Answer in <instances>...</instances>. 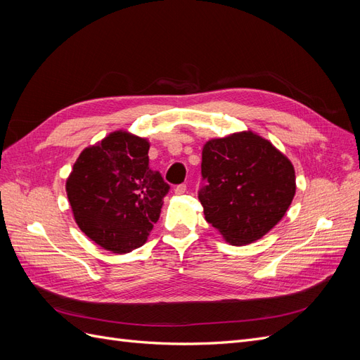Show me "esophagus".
I'll return each instance as SVG.
<instances>
[{
    "instance_id": "esophagus-1",
    "label": "esophagus",
    "mask_w": 360,
    "mask_h": 360,
    "mask_svg": "<svg viewBox=\"0 0 360 360\" xmlns=\"http://www.w3.org/2000/svg\"><path fill=\"white\" fill-rule=\"evenodd\" d=\"M188 191V188H186V184H179V186H176L174 188V192H176L177 195H183L184 192Z\"/></svg>"
}]
</instances>
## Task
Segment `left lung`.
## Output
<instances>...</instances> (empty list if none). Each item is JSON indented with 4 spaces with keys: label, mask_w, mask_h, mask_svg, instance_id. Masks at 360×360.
<instances>
[{
    "label": "left lung",
    "mask_w": 360,
    "mask_h": 360,
    "mask_svg": "<svg viewBox=\"0 0 360 360\" xmlns=\"http://www.w3.org/2000/svg\"><path fill=\"white\" fill-rule=\"evenodd\" d=\"M201 174L207 184L198 200L205 221L236 246L266 236L296 193L290 159L252 130L207 141Z\"/></svg>",
    "instance_id": "obj_1"
}]
</instances>
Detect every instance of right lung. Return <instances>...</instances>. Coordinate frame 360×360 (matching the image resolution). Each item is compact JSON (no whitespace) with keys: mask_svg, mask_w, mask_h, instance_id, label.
<instances>
[{"mask_svg":"<svg viewBox=\"0 0 360 360\" xmlns=\"http://www.w3.org/2000/svg\"><path fill=\"white\" fill-rule=\"evenodd\" d=\"M148 139L115 130L81 151L66 181L81 231L114 254L147 242L169 191L148 167Z\"/></svg>","mask_w":360,"mask_h":360,"instance_id":"1","label":"right lung"}]
</instances>
